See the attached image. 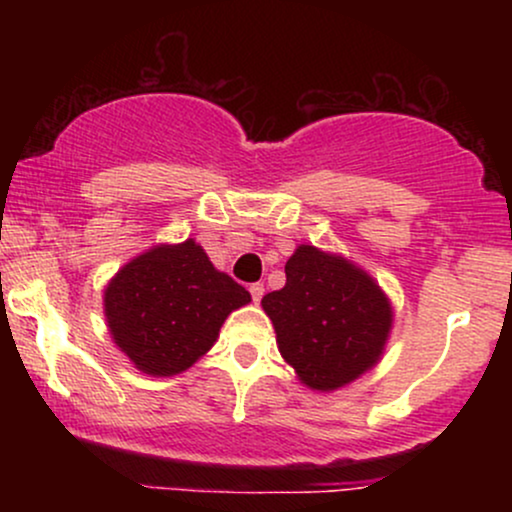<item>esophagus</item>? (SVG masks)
<instances>
[{
    "label": "esophagus",
    "mask_w": 512,
    "mask_h": 512,
    "mask_svg": "<svg viewBox=\"0 0 512 512\" xmlns=\"http://www.w3.org/2000/svg\"><path fill=\"white\" fill-rule=\"evenodd\" d=\"M250 296H252V301L260 303L264 296V284H260V281H257V284H250Z\"/></svg>",
    "instance_id": "obj_1"
}]
</instances>
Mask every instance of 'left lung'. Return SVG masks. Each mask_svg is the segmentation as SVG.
Wrapping results in <instances>:
<instances>
[{"label": "left lung", "mask_w": 512, "mask_h": 512, "mask_svg": "<svg viewBox=\"0 0 512 512\" xmlns=\"http://www.w3.org/2000/svg\"><path fill=\"white\" fill-rule=\"evenodd\" d=\"M281 356L313 390H337L378 363L392 327L385 293L363 269L313 245L286 262L284 289L262 298Z\"/></svg>", "instance_id": "obj_1"}]
</instances>
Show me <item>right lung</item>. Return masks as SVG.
Returning <instances> with one entry per match:
<instances>
[{"label":"right lung","mask_w":512,"mask_h":512,"mask_svg":"<svg viewBox=\"0 0 512 512\" xmlns=\"http://www.w3.org/2000/svg\"><path fill=\"white\" fill-rule=\"evenodd\" d=\"M245 303L250 293L216 272L195 240L144 252L105 289L115 344L149 375L190 368L214 346L228 313Z\"/></svg>","instance_id":"obj_1"}]
</instances>
